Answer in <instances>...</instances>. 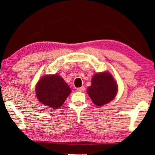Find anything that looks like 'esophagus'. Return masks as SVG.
Listing matches in <instances>:
<instances>
[{
    "mask_svg": "<svg viewBox=\"0 0 155 155\" xmlns=\"http://www.w3.org/2000/svg\"><path fill=\"white\" fill-rule=\"evenodd\" d=\"M77 90L78 91H80V92H83V91H84V90H85V87H78L77 89Z\"/></svg>",
    "mask_w": 155,
    "mask_h": 155,
    "instance_id": "esophagus-1",
    "label": "esophagus"
}]
</instances>
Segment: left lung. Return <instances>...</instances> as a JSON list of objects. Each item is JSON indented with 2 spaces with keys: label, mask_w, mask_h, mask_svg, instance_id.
Listing matches in <instances>:
<instances>
[{
  "label": "left lung",
  "mask_w": 155,
  "mask_h": 155,
  "mask_svg": "<svg viewBox=\"0 0 155 155\" xmlns=\"http://www.w3.org/2000/svg\"><path fill=\"white\" fill-rule=\"evenodd\" d=\"M117 83L109 72L98 73L91 79V85L87 88V93L93 103L97 106H103L109 103L116 96Z\"/></svg>",
  "instance_id": "1"
}]
</instances>
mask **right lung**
<instances>
[{
    "mask_svg": "<svg viewBox=\"0 0 155 155\" xmlns=\"http://www.w3.org/2000/svg\"><path fill=\"white\" fill-rule=\"evenodd\" d=\"M35 92L40 103L57 109L64 104L71 89L59 75H47L39 81Z\"/></svg>",
    "mask_w": 155,
    "mask_h": 155,
    "instance_id": "add662e5",
    "label": "right lung"
}]
</instances>
